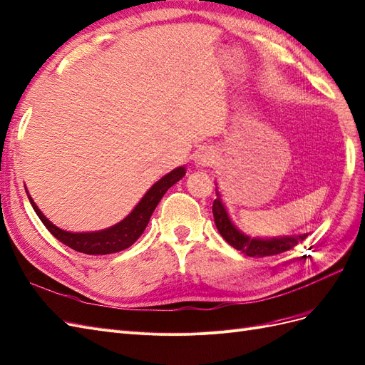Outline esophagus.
<instances>
[{
    "instance_id": "34e87169",
    "label": "esophagus",
    "mask_w": 365,
    "mask_h": 365,
    "mask_svg": "<svg viewBox=\"0 0 365 365\" xmlns=\"http://www.w3.org/2000/svg\"><path fill=\"white\" fill-rule=\"evenodd\" d=\"M216 161H217V154H216V150L211 148L200 149L196 155V163L202 168H208L211 165H215Z\"/></svg>"
}]
</instances>
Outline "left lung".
<instances>
[{
  "mask_svg": "<svg viewBox=\"0 0 365 365\" xmlns=\"http://www.w3.org/2000/svg\"><path fill=\"white\" fill-rule=\"evenodd\" d=\"M212 216H215L217 230L225 240L237 250H242V252L247 257L262 258V257L278 255L293 249L299 243H302L308 237V234H304V235L281 237V238H250L242 234L230 220L228 212H226L220 200L219 192H217V199H215V202H212Z\"/></svg>",
  "mask_w": 365,
  "mask_h": 365,
  "instance_id": "obj_1",
  "label": "left lung"
}]
</instances>
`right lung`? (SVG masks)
<instances>
[{
  "instance_id": "1",
  "label": "right lung",
  "mask_w": 365,
  "mask_h": 365,
  "mask_svg": "<svg viewBox=\"0 0 365 365\" xmlns=\"http://www.w3.org/2000/svg\"><path fill=\"white\" fill-rule=\"evenodd\" d=\"M185 175V168H177L168 173L166 177H163L160 181H157L153 187L149 188L148 193L142 197L139 204L131 211L122 222L118 225L111 226L108 230L98 231V232H68L63 231L57 226H54L49 222L42 211L37 208V205L33 202L31 196H29L30 202L36 211V215L39 216L42 223L46 226V230L51 232L58 242L63 245L69 246L71 249L77 250V252L87 254V255H107V254H115L120 252V250L130 247L137 238H139L146 225L153 216L155 207L158 205L160 199L165 196V193L169 188L178 182Z\"/></svg>"
}]
</instances>
